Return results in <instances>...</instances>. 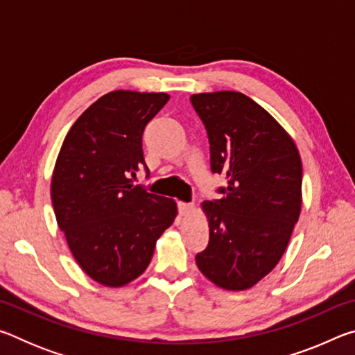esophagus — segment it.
I'll use <instances>...</instances> for the list:
<instances>
[{"instance_id": "obj_1", "label": "esophagus", "mask_w": 355, "mask_h": 355, "mask_svg": "<svg viewBox=\"0 0 355 355\" xmlns=\"http://www.w3.org/2000/svg\"><path fill=\"white\" fill-rule=\"evenodd\" d=\"M192 209H194V205H192V203L178 202V211L182 216H188L189 213H192Z\"/></svg>"}]
</instances>
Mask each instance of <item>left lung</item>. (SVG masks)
<instances>
[{
	"label": "left lung",
	"mask_w": 355,
	"mask_h": 355,
	"mask_svg": "<svg viewBox=\"0 0 355 355\" xmlns=\"http://www.w3.org/2000/svg\"><path fill=\"white\" fill-rule=\"evenodd\" d=\"M205 125L211 171L224 173L222 199L202 203L208 248L197 268L216 286L243 291L280 261L302 207V163L293 137L248 95H191Z\"/></svg>",
	"instance_id": "8db88e82"
}]
</instances>
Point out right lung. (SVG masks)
<instances>
[{
  "instance_id": "obj_1",
  "label": "right lung",
  "mask_w": 355,
  "mask_h": 355,
  "mask_svg": "<svg viewBox=\"0 0 355 355\" xmlns=\"http://www.w3.org/2000/svg\"><path fill=\"white\" fill-rule=\"evenodd\" d=\"M169 98L106 94L76 119L59 150L51 178L58 225L76 263L100 285L119 288L139 277L177 218L175 200L131 180L146 166L144 128Z\"/></svg>"
}]
</instances>
